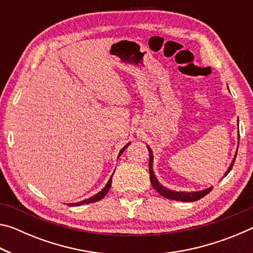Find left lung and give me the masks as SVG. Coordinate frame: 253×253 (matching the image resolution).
Instances as JSON below:
<instances>
[{
    "mask_svg": "<svg viewBox=\"0 0 253 253\" xmlns=\"http://www.w3.org/2000/svg\"><path fill=\"white\" fill-rule=\"evenodd\" d=\"M239 138H240V137H239ZM238 147H239V143H238ZM147 148H148V152H149V175H151V183H152L153 187L158 192V194H161L162 196H164V198L169 199V200L182 201V202H194V201H198L200 199H202L203 196L209 194L210 192L212 191L213 187L205 188V190L198 191V192H176V191H172L168 187L163 186L162 184L158 182L157 177L155 176V174H154V172H153V152H152V149L149 148V146H147ZM237 153H235L233 160H232V162H231V164L229 166L228 170L225 172L224 176H226V175L230 173V170L232 169L234 161H235V157H237Z\"/></svg>",
    "mask_w": 253,
    "mask_h": 253,
    "instance_id": "8db88e82",
    "label": "left lung"
}]
</instances>
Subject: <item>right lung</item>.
<instances>
[{
  "instance_id": "add662e5",
  "label": "right lung",
  "mask_w": 253,
  "mask_h": 253,
  "mask_svg": "<svg viewBox=\"0 0 253 253\" xmlns=\"http://www.w3.org/2000/svg\"><path fill=\"white\" fill-rule=\"evenodd\" d=\"M130 143H128L127 145H125V146H124L122 149H121V152H119V154H118V157L122 155L123 154V152L125 151V149L128 147V145H129ZM114 175V174H113ZM113 175H111L110 176V178H109V181H108V183L106 184V186L102 188V190L100 191V192H98V193L96 194V195H93V196H91V198H89V199H87V200H84V201H81V202H77V203H70L69 205L70 207H78V205H81V204H89V203H93V202H97V201H99V200H101L102 198H104V196L108 193V191H109V188H110V186H111V178H113Z\"/></svg>"
}]
</instances>
